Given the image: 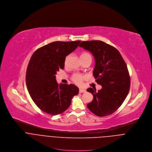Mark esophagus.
Masks as SVG:
<instances>
[{
	"label": "esophagus",
	"instance_id": "obj_1",
	"mask_svg": "<svg viewBox=\"0 0 152 152\" xmlns=\"http://www.w3.org/2000/svg\"><path fill=\"white\" fill-rule=\"evenodd\" d=\"M86 90L85 89H84V88H80V89H79V92L80 93H84V92H86Z\"/></svg>",
	"mask_w": 152,
	"mask_h": 152
}]
</instances>
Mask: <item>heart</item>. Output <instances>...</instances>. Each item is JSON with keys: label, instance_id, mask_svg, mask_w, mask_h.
I'll return each instance as SVG.
<instances>
[{"label": "heart", "instance_id": "heart-1", "mask_svg": "<svg viewBox=\"0 0 152 152\" xmlns=\"http://www.w3.org/2000/svg\"><path fill=\"white\" fill-rule=\"evenodd\" d=\"M88 55H90V54H89L88 53H81L80 57H81V56H88ZM67 58H68V57H66V58L65 62L67 60ZM84 78V76H83L82 75L79 74H74V75L72 76V80H73L76 84H80L82 83V81H83Z\"/></svg>", "mask_w": 152, "mask_h": 152}]
</instances>
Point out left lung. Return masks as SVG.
Instances as JSON below:
<instances>
[{
	"mask_svg": "<svg viewBox=\"0 0 152 152\" xmlns=\"http://www.w3.org/2000/svg\"><path fill=\"white\" fill-rule=\"evenodd\" d=\"M80 47L92 53L95 59L93 75L102 88H88L94 99L87 105L94 114L104 117L115 112L126 99L130 88V76L119 51L101 41H83Z\"/></svg>",
	"mask_w": 152,
	"mask_h": 152,
	"instance_id": "obj_1",
	"label": "left lung"
}]
</instances>
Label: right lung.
I'll list each match as a JSON object with an SVG mask.
<instances>
[{"label": "right lung", "mask_w": 152, "mask_h": 152, "mask_svg": "<svg viewBox=\"0 0 152 152\" xmlns=\"http://www.w3.org/2000/svg\"><path fill=\"white\" fill-rule=\"evenodd\" d=\"M80 42H51L36 50L30 58L26 85L30 97L42 111L53 115L61 114L70 106L72 97L78 94L79 88L74 84H58L56 74L64 69L66 56Z\"/></svg>", "instance_id": "add662e5"}]
</instances>
